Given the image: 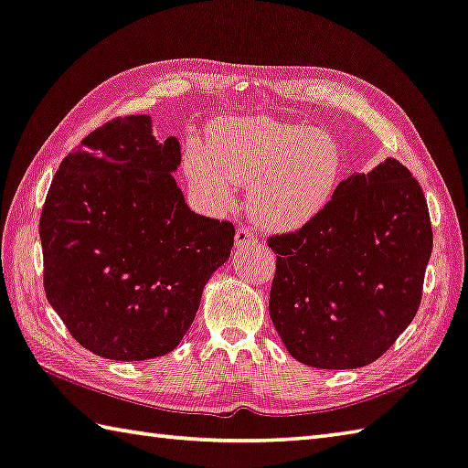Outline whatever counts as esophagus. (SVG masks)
Listing matches in <instances>:
<instances>
[{
	"instance_id": "esophagus-1",
	"label": "esophagus",
	"mask_w": 468,
	"mask_h": 468,
	"mask_svg": "<svg viewBox=\"0 0 468 468\" xmlns=\"http://www.w3.org/2000/svg\"><path fill=\"white\" fill-rule=\"evenodd\" d=\"M235 243L237 245H256L258 243V235L251 231L250 227H239L237 229V233H235Z\"/></svg>"
}]
</instances>
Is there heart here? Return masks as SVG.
I'll return each mask as SVG.
<instances>
[{
	"mask_svg": "<svg viewBox=\"0 0 468 468\" xmlns=\"http://www.w3.org/2000/svg\"><path fill=\"white\" fill-rule=\"evenodd\" d=\"M208 145L188 139L184 169L200 205L229 208L248 186L251 218L274 231L307 225L325 208L342 174V153L313 126L271 118H223L208 126Z\"/></svg>",
	"mask_w": 468,
	"mask_h": 468,
	"instance_id": "obj_1",
	"label": "heart"
}]
</instances>
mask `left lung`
I'll use <instances>...</instances> for the list:
<instances>
[{"label":"left lung","instance_id":"left-lung-1","mask_svg":"<svg viewBox=\"0 0 468 468\" xmlns=\"http://www.w3.org/2000/svg\"><path fill=\"white\" fill-rule=\"evenodd\" d=\"M431 243L426 197L397 159L339 182L307 225L270 235V317L292 358L327 370L380 358L420 309Z\"/></svg>","mask_w":468,"mask_h":468}]
</instances>
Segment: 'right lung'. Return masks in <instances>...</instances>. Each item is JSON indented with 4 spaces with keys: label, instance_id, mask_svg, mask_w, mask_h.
I'll list each match as a JSON object with an SVG mask.
<instances>
[{
    "label": "right lung",
    "instance_id": "add662e5",
    "mask_svg": "<svg viewBox=\"0 0 468 468\" xmlns=\"http://www.w3.org/2000/svg\"><path fill=\"white\" fill-rule=\"evenodd\" d=\"M180 143L118 116L67 155L40 212L42 284L75 342L101 358L172 352L231 256V220L197 215L172 172Z\"/></svg>",
    "mask_w": 468,
    "mask_h": 468
}]
</instances>
